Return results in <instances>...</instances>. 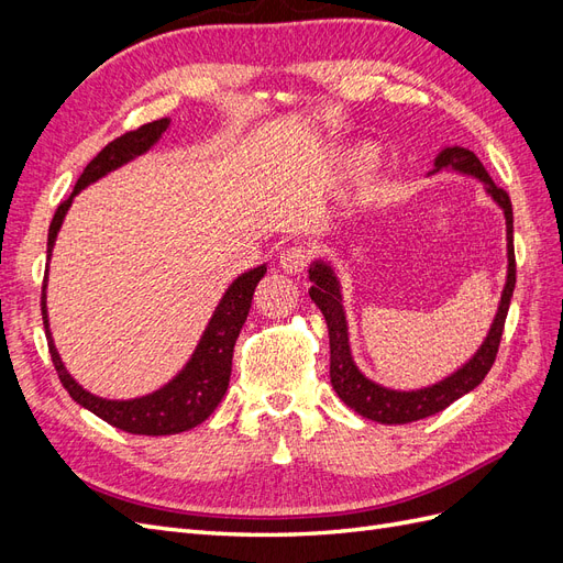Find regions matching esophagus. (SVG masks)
<instances>
[{
    "label": "esophagus",
    "mask_w": 563,
    "mask_h": 563,
    "mask_svg": "<svg viewBox=\"0 0 563 563\" xmlns=\"http://www.w3.org/2000/svg\"><path fill=\"white\" fill-rule=\"evenodd\" d=\"M310 251L305 246H288L279 253V265L286 275H300V272L308 267Z\"/></svg>",
    "instance_id": "esophagus-1"
}]
</instances>
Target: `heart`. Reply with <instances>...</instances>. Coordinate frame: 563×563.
<instances>
[{"mask_svg": "<svg viewBox=\"0 0 563 563\" xmlns=\"http://www.w3.org/2000/svg\"><path fill=\"white\" fill-rule=\"evenodd\" d=\"M373 159V150L371 147H354L345 155V166L347 168H364Z\"/></svg>", "mask_w": 563, "mask_h": 563, "instance_id": "obj_1", "label": "heart"}]
</instances>
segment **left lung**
Segmentation results:
<instances>
[{"mask_svg":"<svg viewBox=\"0 0 563 563\" xmlns=\"http://www.w3.org/2000/svg\"><path fill=\"white\" fill-rule=\"evenodd\" d=\"M441 168H455L460 174H470L484 180L486 192L498 201V207L505 211L507 220V284L500 298V308L496 319H493V327L484 340V345L479 347L472 360L455 371L453 376L446 380H441L432 387L416 389V391H397V389H387L380 387L373 380L364 378L362 371L354 366L352 354H350V343H347V321L343 312V302H340V286L333 275V269L327 263H314L310 267V298L317 302V308L321 310L323 319H327L329 327V343H331V385L338 391V397L343 399L352 411L360 416L376 420L383 424H406L413 420H422L428 416H434L439 411H444L446 406H451L455 399H460L467 391H472L476 385H479L486 373L490 371L493 362H496V354L500 347V338L505 329V319L509 310V300H512L515 294V284H517V263H515V220H512V201H509V195L490 180L488 172L479 157L474 155L467 147H446L441 150V155L434 159V172H441Z\"/></svg>","mask_w":563,"mask_h":563,"instance_id":"1","label":"left lung"}]
</instances>
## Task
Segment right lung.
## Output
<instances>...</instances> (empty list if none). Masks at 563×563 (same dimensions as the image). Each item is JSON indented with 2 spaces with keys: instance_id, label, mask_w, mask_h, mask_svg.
Returning <instances> with one entry per match:
<instances>
[{
  "instance_id": "1",
  "label": "right lung",
  "mask_w": 563,
  "mask_h": 563,
  "mask_svg": "<svg viewBox=\"0 0 563 563\" xmlns=\"http://www.w3.org/2000/svg\"><path fill=\"white\" fill-rule=\"evenodd\" d=\"M168 119H157V122L143 124L133 131H126L124 135H119L112 143H108L98 155L87 164L84 174L79 176L73 195L65 201H60V207L54 213V220L48 225V244H46V258H51V251H54L56 234L63 225V218L70 209L73 197L87 187L89 183L98 180L100 176H106L112 168L126 164L129 159L143 155L145 150H150L159 141V135L166 131ZM267 267H253L240 279H234L232 286L228 288V294L220 300L216 308L207 331H203L199 345L192 354V360L187 362V366L178 373V376L157 389L155 395H147L141 399H131V401H110V399H100L89 395L87 389H81L73 378L70 373L65 371L60 356L54 347V340H51L48 331V319H46V277L42 286V319H44V329H46V340H48V354L51 362L56 366L58 378L63 387L70 391V397L89 408L91 413L98 418H103L110 422L112 428H119L131 434H147V437H162V434H178L185 430L197 428L199 422L207 420L220 399L225 397L228 385H230V373H232V352L234 343L240 338V331L244 327V321L251 310V300L253 291L258 282L265 277Z\"/></svg>"
}]
</instances>
